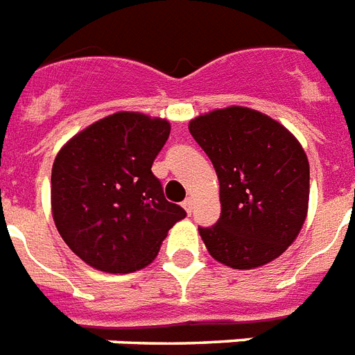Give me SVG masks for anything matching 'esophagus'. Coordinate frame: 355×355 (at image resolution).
<instances>
[{"instance_id": "34e87169", "label": "esophagus", "mask_w": 355, "mask_h": 355, "mask_svg": "<svg viewBox=\"0 0 355 355\" xmlns=\"http://www.w3.org/2000/svg\"><path fill=\"white\" fill-rule=\"evenodd\" d=\"M182 206H184V210L188 211V214H191V210H193V199H189L188 197V199L182 202Z\"/></svg>"}]
</instances>
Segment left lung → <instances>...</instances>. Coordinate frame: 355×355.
<instances>
[{
	"label": "left lung",
	"mask_w": 355,
	"mask_h": 355,
	"mask_svg": "<svg viewBox=\"0 0 355 355\" xmlns=\"http://www.w3.org/2000/svg\"><path fill=\"white\" fill-rule=\"evenodd\" d=\"M189 132L216 167L221 217L199 227L208 252L232 269L276 259L308 216L309 162L284 125L247 107L189 121Z\"/></svg>",
	"instance_id": "left-lung-1"
}]
</instances>
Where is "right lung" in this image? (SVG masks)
Returning <instances> with one entry per match:
<instances>
[{
    "instance_id": "obj_1",
    "label": "right lung",
    "mask_w": 355,
    "mask_h": 355,
    "mask_svg": "<svg viewBox=\"0 0 355 355\" xmlns=\"http://www.w3.org/2000/svg\"><path fill=\"white\" fill-rule=\"evenodd\" d=\"M166 119L116 112L58 150L51 210L58 234L94 269L134 272L156 258L169 228L186 217L167 202L150 167L169 138Z\"/></svg>"
}]
</instances>
